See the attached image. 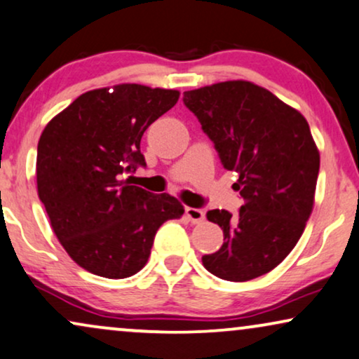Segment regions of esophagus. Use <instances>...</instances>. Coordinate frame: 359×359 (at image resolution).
<instances>
[{"instance_id":"obj_1","label":"esophagus","mask_w":359,"mask_h":359,"mask_svg":"<svg viewBox=\"0 0 359 359\" xmlns=\"http://www.w3.org/2000/svg\"><path fill=\"white\" fill-rule=\"evenodd\" d=\"M185 215H187V218L192 223H202L205 219V212H203V210H200V208L187 207V208H185Z\"/></svg>"}]
</instances>
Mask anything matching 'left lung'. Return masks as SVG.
Listing matches in <instances>:
<instances>
[{"label": "left lung", "mask_w": 359, "mask_h": 359, "mask_svg": "<svg viewBox=\"0 0 359 359\" xmlns=\"http://www.w3.org/2000/svg\"><path fill=\"white\" fill-rule=\"evenodd\" d=\"M184 104L213 141L224 169L238 172L245 205L238 215L210 210L223 246L205 255V269L245 283L283 262L312 213L320 154L309 123L269 90L229 80L184 93Z\"/></svg>", "instance_id": "1"}]
</instances>
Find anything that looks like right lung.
<instances>
[{
    "instance_id": "1",
    "label": "right lung",
    "mask_w": 359,
    "mask_h": 359,
    "mask_svg": "<svg viewBox=\"0 0 359 359\" xmlns=\"http://www.w3.org/2000/svg\"><path fill=\"white\" fill-rule=\"evenodd\" d=\"M179 95L137 83L90 90L42 131L37 194L57 240L85 271L108 279L135 276L161 224L184 215L175 197L123 179L146 165L141 137Z\"/></svg>"
}]
</instances>
